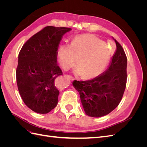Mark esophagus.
<instances>
[{
	"mask_svg": "<svg viewBox=\"0 0 147 147\" xmlns=\"http://www.w3.org/2000/svg\"><path fill=\"white\" fill-rule=\"evenodd\" d=\"M65 77H66V78H69V79H70V80H74V78L72 77V76H71V75H65Z\"/></svg>",
	"mask_w": 147,
	"mask_h": 147,
	"instance_id": "1",
	"label": "esophagus"
}]
</instances>
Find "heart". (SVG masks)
I'll use <instances>...</instances> for the list:
<instances>
[{"label": "heart", "instance_id": "b5f03b06", "mask_svg": "<svg viewBox=\"0 0 147 147\" xmlns=\"http://www.w3.org/2000/svg\"><path fill=\"white\" fill-rule=\"evenodd\" d=\"M57 58L64 69L72 67L77 58L78 66L75 73L84 78L98 75L109 63L110 53L105 42L93 35H82L75 37L70 45L59 47Z\"/></svg>", "mask_w": 147, "mask_h": 147}]
</instances>
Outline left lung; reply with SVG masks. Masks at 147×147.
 Instances as JSON below:
<instances>
[{
  "mask_svg": "<svg viewBox=\"0 0 147 147\" xmlns=\"http://www.w3.org/2000/svg\"><path fill=\"white\" fill-rule=\"evenodd\" d=\"M114 40L117 50L105 72L90 80H75L72 83L80 96L85 113L90 117L110 113L119 105L126 89L127 57L120 43Z\"/></svg>",
  "mask_w": 147,
  "mask_h": 147,
  "instance_id": "1",
  "label": "left lung"
}]
</instances>
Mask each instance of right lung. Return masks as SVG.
<instances>
[{
    "mask_svg": "<svg viewBox=\"0 0 147 147\" xmlns=\"http://www.w3.org/2000/svg\"><path fill=\"white\" fill-rule=\"evenodd\" d=\"M71 30L47 26L28 40L20 51L18 89L24 103L35 112L45 114L57 105L59 91L55 80L63 75L57 52L64 34Z\"/></svg>",
    "mask_w": 147,
    "mask_h": 147,
    "instance_id": "add662e5",
    "label": "right lung"
}]
</instances>
